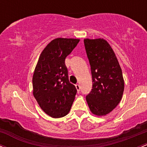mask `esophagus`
<instances>
[{"mask_svg":"<svg viewBox=\"0 0 147 147\" xmlns=\"http://www.w3.org/2000/svg\"><path fill=\"white\" fill-rule=\"evenodd\" d=\"M75 87H76V88H77V91H78V92H80V85H79V84H76V85H75Z\"/></svg>","mask_w":147,"mask_h":147,"instance_id":"esophagus-1","label":"esophagus"}]
</instances>
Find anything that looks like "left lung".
I'll return each instance as SVG.
<instances>
[{"label":"left lung","instance_id":"left-lung-1","mask_svg":"<svg viewBox=\"0 0 147 147\" xmlns=\"http://www.w3.org/2000/svg\"><path fill=\"white\" fill-rule=\"evenodd\" d=\"M85 49L91 65V91L86 99L90 110L105 116L114 109L122 98L124 81L117 56L105 40L84 39Z\"/></svg>","mask_w":147,"mask_h":147}]
</instances>
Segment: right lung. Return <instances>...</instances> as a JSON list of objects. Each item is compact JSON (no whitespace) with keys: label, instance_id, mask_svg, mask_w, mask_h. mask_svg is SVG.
<instances>
[{"label":"right lung","instance_id":"obj_1","mask_svg":"<svg viewBox=\"0 0 147 147\" xmlns=\"http://www.w3.org/2000/svg\"><path fill=\"white\" fill-rule=\"evenodd\" d=\"M80 42L73 38H56L40 54L33 76V96L41 109L53 118L70 112L77 89L69 82L65 59Z\"/></svg>","mask_w":147,"mask_h":147}]
</instances>
